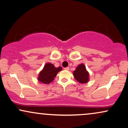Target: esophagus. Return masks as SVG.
Returning a JSON list of instances; mask_svg holds the SVG:
<instances>
[{
	"instance_id": "esophagus-1",
	"label": "esophagus",
	"mask_w": 128,
	"mask_h": 128,
	"mask_svg": "<svg viewBox=\"0 0 128 128\" xmlns=\"http://www.w3.org/2000/svg\"><path fill=\"white\" fill-rule=\"evenodd\" d=\"M64 70H66V71H68L69 70V67H66L64 68Z\"/></svg>"
}]
</instances>
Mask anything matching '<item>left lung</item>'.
I'll return each mask as SVG.
<instances>
[{
	"mask_svg": "<svg viewBox=\"0 0 128 128\" xmlns=\"http://www.w3.org/2000/svg\"><path fill=\"white\" fill-rule=\"evenodd\" d=\"M73 76L76 80L80 83H86L89 80V73L83 64H81L74 71Z\"/></svg>",
	"mask_w": 128,
	"mask_h": 128,
	"instance_id": "obj_1",
	"label": "left lung"
}]
</instances>
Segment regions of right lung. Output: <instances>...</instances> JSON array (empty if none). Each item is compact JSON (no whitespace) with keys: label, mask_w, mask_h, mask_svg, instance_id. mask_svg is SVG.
<instances>
[{"label":"right lung","mask_w":128,"mask_h":128,"mask_svg":"<svg viewBox=\"0 0 128 128\" xmlns=\"http://www.w3.org/2000/svg\"><path fill=\"white\" fill-rule=\"evenodd\" d=\"M61 70H62L61 67L56 68L51 63H46L39 74L38 78L39 82L46 84H50L54 80L56 74Z\"/></svg>","instance_id":"right-lung-1"}]
</instances>
